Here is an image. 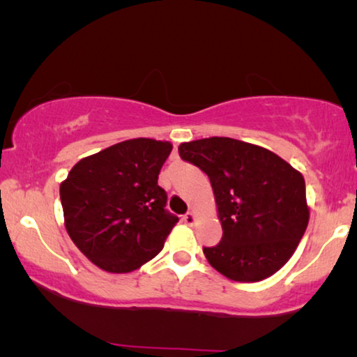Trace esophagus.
<instances>
[{"mask_svg":"<svg viewBox=\"0 0 357 357\" xmlns=\"http://www.w3.org/2000/svg\"><path fill=\"white\" fill-rule=\"evenodd\" d=\"M183 222L188 224V226H195V224L198 222L197 214H195V213H187V214H185V216H183Z\"/></svg>","mask_w":357,"mask_h":357,"instance_id":"obj_1","label":"esophagus"}]
</instances>
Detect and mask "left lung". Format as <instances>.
<instances>
[{"label":"left lung","instance_id":"obj_1","mask_svg":"<svg viewBox=\"0 0 357 357\" xmlns=\"http://www.w3.org/2000/svg\"><path fill=\"white\" fill-rule=\"evenodd\" d=\"M178 154L208 175L216 199L222 238L203 248L209 265L238 282L281 270L309 224L299 170L270 149L221 136L182 143Z\"/></svg>","mask_w":357,"mask_h":357}]
</instances>
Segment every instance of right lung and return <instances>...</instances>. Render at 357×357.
<instances>
[{
  "instance_id": "obj_1",
  "label": "right lung",
  "mask_w": 357,
  "mask_h": 357,
  "mask_svg": "<svg viewBox=\"0 0 357 357\" xmlns=\"http://www.w3.org/2000/svg\"><path fill=\"white\" fill-rule=\"evenodd\" d=\"M169 141L135 138L81 159L60 185L65 227L100 270L130 273L162 250L178 218L158 185Z\"/></svg>"
}]
</instances>
